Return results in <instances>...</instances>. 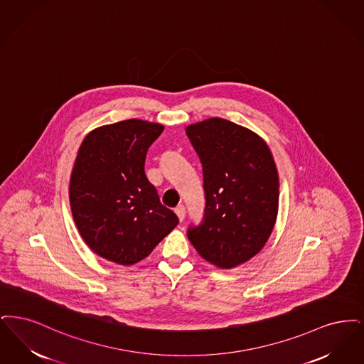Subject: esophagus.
<instances>
[{
	"instance_id": "1",
	"label": "esophagus",
	"mask_w": 364,
	"mask_h": 364,
	"mask_svg": "<svg viewBox=\"0 0 364 364\" xmlns=\"http://www.w3.org/2000/svg\"><path fill=\"white\" fill-rule=\"evenodd\" d=\"M174 210L175 213H176V216H178V219L182 222V220L185 219V213H186V210H185V206L182 205V204H179V205L175 208Z\"/></svg>"
}]
</instances>
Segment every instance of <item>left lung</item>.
I'll use <instances>...</instances> for the list:
<instances>
[{
	"mask_svg": "<svg viewBox=\"0 0 364 364\" xmlns=\"http://www.w3.org/2000/svg\"><path fill=\"white\" fill-rule=\"evenodd\" d=\"M198 154L205 189L204 222L188 237L198 254L220 269L259 253L279 212V174L268 144L253 130L223 118L186 127Z\"/></svg>",
	"mask_w": 364,
	"mask_h": 364,
	"instance_id": "8db88e82",
	"label": "left lung"
}]
</instances>
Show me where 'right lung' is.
<instances>
[{"mask_svg": "<svg viewBox=\"0 0 364 364\" xmlns=\"http://www.w3.org/2000/svg\"><path fill=\"white\" fill-rule=\"evenodd\" d=\"M163 129L136 118L96 127L75 160L69 182L73 220L87 246L118 265L148 257L178 224L144 170L146 151Z\"/></svg>", "mask_w": 364, "mask_h": 364, "instance_id": "right-lung-1", "label": "right lung"}]
</instances>
